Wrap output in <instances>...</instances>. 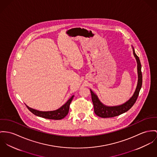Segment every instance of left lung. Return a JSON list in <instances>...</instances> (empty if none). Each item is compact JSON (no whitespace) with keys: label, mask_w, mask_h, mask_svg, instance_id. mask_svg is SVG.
I'll use <instances>...</instances> for the list:
<instances>
[{"label":"left lung","mask_w":157,"mask_h":157,"mask_svg":"<svg viewBox=\"0 0 157 157\" xmlns=\"http://www.w3.org/2000/svg\"><path fill=\"white\" fill-rule=\"evenodd\" d=\"M133 54L137 61V72H138V83H137V88L136 89L134 94H133L132 97L124 104L120 106H117L109 107V106L103 105L100 101L96 95L90 90L91 98H92L93 103L94 105V113L98 117H100L101 118H111V117L118 116L122 113L128 111L136 103L142 85V74L141 71L140 61L139 57L135 53L134 48H133Z\"/></svg>","instance_id":"left-lung-1"}]
</instances>
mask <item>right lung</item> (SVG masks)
I'll return each mask as SVG.
<instances>
[{
    "label": "right lung",
    "instance_id": "obj_1",
    "mask_svg": "<svg viewBox=\"0 0 157 157\" xmlns=\"http://www.w3.org/2000/svg\"><path fill=\"white\" fill-rule=\"evenodd\" d=\"M74 96L71 97V98L69 99V100L61 107L60 108L54 110V111H49V112H42V111H39L30 108L27 105L26 107L27 109L34 115H35L37 117H40L44 118H47L49 120H59L64 118L69 113L70 105L72 102L73 98Z\"/></svg>",
    "mask_w": 157,
    "mask_h": 157
}]
</instances>
